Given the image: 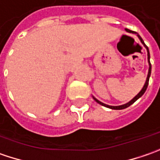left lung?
I'll return each mask as SVG.
<instances>
[{"instance_id": "1", "label": "left lung", "mask_w": 160, "mask_h": 160, "mask_svg": "<svg viewBox=\"0 0 160 160\" xmlns=\"http://www.w3.org/2000/svg\"><path fill=\"white\" fill-rule=\"evenodd\" d=\"M128 32H132L130 31L129 29H126ZM132 33H135V32H132ZM138 36V38H140V40H141V42L142 43L143 45H144V46L147 48V52H148V62H149V73H148V77H147V80H146V82H145V84H144V86H143L142 89L140 91V93L138 94L137 96H136L135 98H133V99H132V100L130 101V102H128L127 104H125V105H122V106H118V107H113V106H108V105H106V104H104V103H102V102H100L99 100H98L97 98H95L93 97L94 100L96 101V102H98V104H100V105H102V106H104V107H106V108H111V109H115V110H120V109H124V108H128V107H130L131 105H132L134 102H135L138 98H140L142 96L143 94H144V92L146 91V89H147V88H148V85H149V76H150V73H151V63H150V61H149V48H148V46L145 45V43L143 42L142 38L139 36V35H137Z\"/></svg>"}]
</instances>
